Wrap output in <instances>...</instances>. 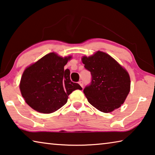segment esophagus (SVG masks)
<instances>
[{
  "instance_id": "34e87169",
  "label": "esophagus",
  "mask_w": 155,
  "mask_h": 155,
  "mask_svg": "<svg viewBox=\"0 0 155 155\" xmlns=\"http://www.w3.org/2000/svg\"><path fill=\"white\" fill-rule=\"evenodd\" d=\"M78 84H79L82 87H83V81H79L78 82Z\"/></svg>"
}]
</instances>
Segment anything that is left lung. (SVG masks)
Wrapping results in <instances>:
<instances>
[{
  "label": "left lung",
  "mask_w": 155,
  "mask_h": 155,
  "mask_svg": "<svg viewBox=\"0 0 155 155\" xmlns=\"http://www.w3.org/2000/svg\"><path fill=\"white\" fill-rule=\"evenodd\" d=\"M92 74V82L83 92L88 102L99 111L109 113L121 106L130 90L127 71L111 56L97 51L81 58Z\"/></svg>",
  "instance_id": "obj_1"
}]
</instances>
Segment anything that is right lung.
<instances>
[{
	"label": "right lung",
	"instance_id": "right-lung-1",
	"mask_svg": "<svg viewBox=\"0 0 155 155\" xmlns=\"http://www.w3.org/2000/svg\"><path fill=\"white\" fill-rule=\"evenodd\" d=\"M72 56L62 57L50 52L25 69L19 87L22 97L36 112L50 114L68 101L74 90H82L70 80V72L64 66Z\"/></svg>",
	"mask_w": 155,
	"mask_h": 155
}]
</instances>
